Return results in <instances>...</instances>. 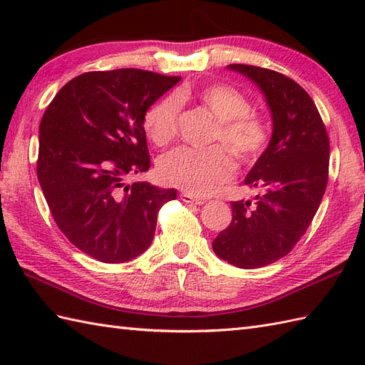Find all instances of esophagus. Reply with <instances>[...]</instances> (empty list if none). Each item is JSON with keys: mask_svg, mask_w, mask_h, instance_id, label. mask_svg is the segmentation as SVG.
Returning a JSON list of instances; mask_svg holds the SVG:
<instances>
[{"mask_svg": "<svg viewBox=\"0 0 365 365\" xmlns=\"http://www.w3.org/2000/svg\"><path fill=\"white\" fill-rule=\"evenodd\" d=\"M180 199L183 200V202H187V204H195V205H202V204H205V200H204L202 197L192 196L191 192H182Z\"/></svg>", "mask_w": 365, "mask_h": 365, "instance_id": "esophagus-1", "label": "esophagus"}]
</instances>
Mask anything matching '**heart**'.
Segmentation results:
<instances>
[{"label": "heart", "instance_id": "heart-1", "mask_svg": "<svg viewBox=\"0 0 365 365\" xmlns=\"http://www.w3.org/2000/svg\"><path fill=\"white\" fill-rule=\"evenodd\" d=\"M185 97V94H170L145 113L144 128L157 145H165L174 139L180 100ZM197 100L218 120L213 141L222 143L243 163H252L265 152L269 127L265 119L251 111L250 98L242 91L227 84H212L199 92ZM234 170V160L221 145L205 150L178 147L163 155L158 161V175L163 182L197 196L212 195L229 180Z\"/></svg>", "mask_w": 365, "mask_h": 365}]
</instances>
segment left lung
Returning a JSON list of instances; mask_svg holds the SVG:
<instances>
[{
  "instance_id": "8db88e82",
  "label": "left lung",
  "mask_w": 365,
  "mask_h": 365,
  "mask_svg": "<svg viewBox=\"0 0 365 365\" xmlns=\"http://www.w3.org/2000/svg\"><path fill=\"white\" fill-rule=\"evenodd\" d=\"M267 100L273 135L246 175L254 200L232 202V222L212 243L238 268L269 265L289 254L319 210L328 183L329 138L311 96L297 81L268 68L230 64Z\"/></svg>"
}]
</instances>
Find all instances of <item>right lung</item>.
Here are the masks:
<instances>
[{
	"mask_svg": "<svg viewBox=\"0 0 365 365\" xmlns=\"http://www.w3.org/2000/svg\"><path fill=\"white\" fill-rule=\"evenodd\" d=\"M180 81L139 68L88 72L51 100L38 125L37 178L54 222L73 246L105 263L150 246L174 188L125 185L149 170L144 118Z\"/></svg>",
	"mask_w": 365,
	"mask_h": 365,
	"instance_id": "1",
	"label": "right lung"
}]
</instances>
